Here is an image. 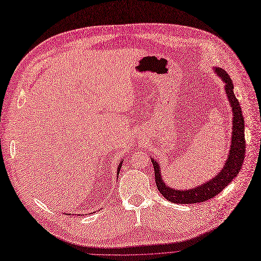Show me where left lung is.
Returning a JSON list of instances; mask_svg holds the SVG:
<instances>
[{
  "label": "left lung",
  "instance_id": "obj_1",
  "mask_svg": "<svg viewBox=\"0 0 261 261\" xmlns=\"http://www.w3.org/2000/svg\"><path fill=\"white\" fill-rule=\"evenodd\" d=\"M214 70L224 83L225 94L228 96L229 104L232 108V137L229 155L221 170L214 178L203 184H199L196 188L188 190L173 189L166 184L162 178L161 165L157 163L155 158H150L155 170L157 189L161 192V194L171 203L194 204L203 203L205 200L213 198L217 194H219L230 182H232L242 169L244 157H245V134H244L245 124H244L242 108L238 98L234 95L233 82L230 75L220 67H214Z\"/></svg>",
  "mask_w": 261,
  "mask_h": 261
}]
</instances>
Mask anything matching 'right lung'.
Segmentation results:
<instances>
[{
    "instance_id": "add662e5",
    "label": "right lung",
    "mask_w": 261,
    "mask_h": 261,
    "mask_svg": "<svg viewBox=\"0 0 261 261\" xmlns=\"http://www.w3.org/2000/svg\"><path fill=\"white\" fill-rule=\"evenodd\" d=\"M122 163H123V161H121V162L119 163V165H118V168H117V176L119 175V172H120V168H121V166H122Z\"/></svg>"
}]
</instances>
